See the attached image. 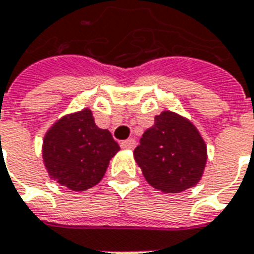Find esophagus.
<instances>
[{
    "instance_id": "esophagus-1",
    "label": "esophagus",
    "mask_w": 254,
    "mask_h": 254,
    "mask_svg": "<svg viewBox=\"0 0 254 254\" xmlns=\"http://www.w3.org/2000/svg\"><path fill=\"white\" fill-rule=\"evenodd\" d=\"M135 145H136V140L132 139V138H131V139L123 140V142H122V143H120V146H122V147H123V149H129V150H131V149H134Z\"/></svg>"
}]
</instances>
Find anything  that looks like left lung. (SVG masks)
Listing matches in <instances>:
<instances>
[{
	"mask_svg": "<svg viewBox=\"0 0 254 254\" xmlns=\"http://www.w3.org/2000/svg\"><path fill=\"white\" fill-rule=\"evenodd\" d=\"M134 157L150 186L177 193L199 183L207 147L190 120L165 111L155 116L154 126L142 135Z\"/></svg>",
	"mask_w": 254,
	"mask_h": 254,
	"instance_id": "left-lung-1",
	"label": "left lung"
}]
</instances>
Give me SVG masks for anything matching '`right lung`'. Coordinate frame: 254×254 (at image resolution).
<instances>
[{"mask_svg": "<svg viewBox=\"0 0 254 254\" xmlns=\"http://www.w3.org/2000/svg\"><path fill=\"white\" fill-rule=\"evenodd\" d=\"M120 150L108 129L94 125L89 109L67 115L49 129L43 160L50 177L73 190H85L103 179L109 160Z\"/></svg>", "mask_w": 254, "mask_h": 254, "instance_id": "add662e5", "label": "right lung"}]
</instances>
